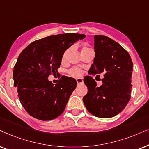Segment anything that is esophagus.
Returning a JSON list of instances; mask_svg holds the SVG:
<instances>
[{
  "mask_svg": "<svg viewBox=\"0 0 149 149\" xmlns=\"http://www.w3.org/2000/svg\"><path fill=\"white\" fill-rule=\"evenodd\" d=\"M76 82L78 84H82L83 83V78H77Z\"/></svg>",
  "mask_w": 149,
  "mask_h": 149,
  "instance_id": "esophagus-1",
  "label": "esophagus"
}]
</instances>
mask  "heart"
Instances as JSON below:
<instances>
[{
	"label": "heart",
	"instance_id": "heart-1",
	"mask_svg": "<svg viewBox=\"0 0 149 149\" xmlns=\"http://www.w3.org/2000/svg\"><path fill=\"white\" fill-rule=\"evenodd\" d=\"M85 47H83V49H84ZM70 50V49H67L66 51H65V52L63 53V59H65V57H66L67 53L69 52V51ZM68 73L69 74V76H72V77H75V78H78V77H80L83 75V71L82 69L77 68V67H73L69 69L68 71Z\"/></svg>",
	"mask_w": 149,
	"mask_h": 149
}]
</instances>
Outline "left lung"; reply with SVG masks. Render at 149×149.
<instances>
[{
	"label": "left lung",
	"mask_w": 149,
	"mask_h": 149,
	"mask_svg": "<svg viewBox=\"0 0 149 149\" xmlns=\"http://www.w3.org/2000/svg\"><path fill=\"white\" fill-rule=\"evenodd\" d=\"M94 39L95 56L88 73L96 78L104 73V78L98 86L92 77H85L88 93L83 102L94 116L111 118L119 114L130 100L133 63L127 51L110 37L96 35Z\"/></svg>",
	"instance_id": "8db88e82"
}]
</instances>
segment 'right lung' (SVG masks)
<instances>
[{"label": "right lung", "instance_id": "add662e5", "mask_svg": "<svg viewBox=\"0 0 149 149\" xmlns=\"http://www.w3.org/2000/svg\"><path fill=\"white\" fill-rule=\"evenodd\" d=\"M85 37L77 33L50 35L30 43L19 55L13 84L24 108L33 117L49 120L63 112L76 80L63 76L54 85L47 78L57 72L65 51Z\"/></svg>", "mask_w": 149, "mask_h": 149}]
</instances>
